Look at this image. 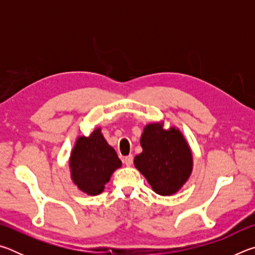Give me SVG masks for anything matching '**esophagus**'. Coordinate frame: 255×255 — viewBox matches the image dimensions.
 Instances as JSON below:
<instances>
[{
  "label": "esophagus",
  "instance_id": "obj_1",
  "mask_svg": "<svg viewBox=\"0 0 255 255\" xmlns=\"http://www.w3.org/2000/svg\"><path fill=\"white\" fill-rule=\"evenodd\" d=\"M132 161H133V156L132 155H128V156H126L124 158V163L126 164L127 166H130L132 164Z\"/></svg>",
  "mask_w": 255,
  "mask_h": 255
}]
</instances>
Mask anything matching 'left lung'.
Returning <instances> with one entry per match:
<instances>
[{
	"label": "left lung",
	"mask_w": 255,
	"mask_h": 255,
	"mask_svg": "<svg viewBox=\"0 0 255 255\" xmlns=\"http://www.w3.org/2000/svg\"><path fill=\"white\" fill-rule=\"evenodd\" d=\"M143 152L133 159L136 169L157 195H174L190 178L192 153L180 129H164L162 123L146 125L140 137Z\"/></svg>",
	"instance_id": "obj_1"
}]
</instances>
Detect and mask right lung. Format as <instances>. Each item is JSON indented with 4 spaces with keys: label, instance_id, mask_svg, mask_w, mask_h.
I'll list each match as a JSON object with an SVG mask.
<instances>
[{
    "label": "right lung",
    "instance_id": "1",
    "mask_svg": "<svg viewBox=\"0 0 255 255\" xmlns=\"http://www.w3.org/2000/svg\"><path fill=\"white\" fill-rule=\"evenodd\" d=\"M122 166L116 150L107 143L101 128L89 137H77L70 157L73 182L89 196L100 195L114 172Z\"/></svg>",
    "mask_w": 255,
    "mask_h": 255
}]
</instances>
